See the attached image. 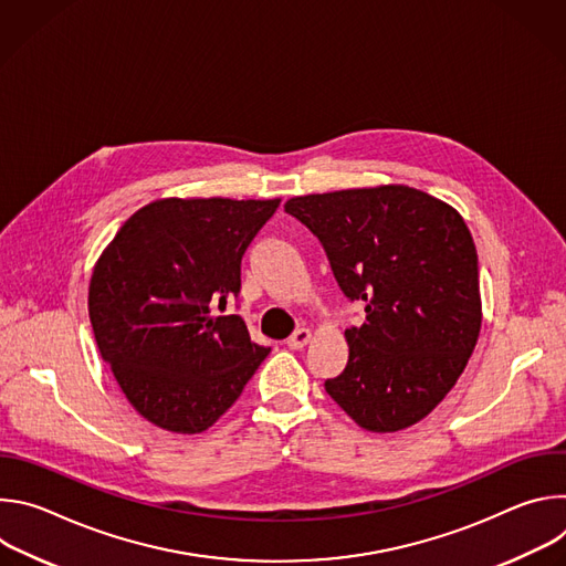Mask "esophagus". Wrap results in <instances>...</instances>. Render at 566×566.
I'll return each mask as SVG.
<instances>
[{"instance_id": "1", "label": "esophagus", "mask_w": 566, "mask_h": 566, "mask_svg": "<svg viewBox=\"0 0 566 566\" xmlns=\"http://www.w3.org/2000/svg\"><path fill=\"white\" fill-rule=\"evenodd\" d=\"M311 343V332L308 329H297L293 336H289L286 347L289 349H304Z\"/></svg>"}]
</instances>
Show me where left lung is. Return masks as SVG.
Wrapping results in <instances>:
<instances>
[{"label":"left lung","instance_id":"left-lung-1","mask_svg":"<svg viewBox=\"0 0 566 566\" xmlns=\"http://www.w3.org/2000/svg\"><path fill=\"white\" fill-rule=\"evenodd\" d=\"M286 212L325 249L343 293L365 302L327 394L369 432L426 419L463 374L481 329L479 266L463 217L410 186L293 197Z\"/></svg>","mask_w":566,"mask_h":566}]
</instances>
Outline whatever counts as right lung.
<instances>
[{"label": "right lung", "mask_w": 566, "mask_h": 566, "mask_svg": "<svg viewBox=\"0 0 566 566\" xmlns=\"http://www.w3.org/2000/svg\"><path fill=\"white\" fill-rule=\"evenodd\" d=\"M280 199H158L98 258L90 319L132 408L175 434H199L269 356L239 315H214L241 289V258Z\"/></svg>", "instance_id": "right-lung-1"}]
</instances>
